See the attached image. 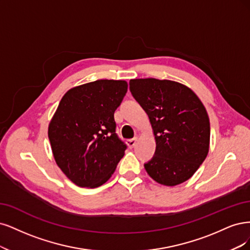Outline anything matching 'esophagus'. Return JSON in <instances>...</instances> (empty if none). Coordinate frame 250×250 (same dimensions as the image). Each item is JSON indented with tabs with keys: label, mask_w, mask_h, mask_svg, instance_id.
Returning a JSON list of instances; mask_svg holds the SVG:
<instances>
[{
	"label": "esophagus",
	"mask_w": 250,
	"mask_h": 250,
	"mask_svg": "<svg viewBox=\"0 0 250 250\" xmlns=\"http://www.w3.org/2000/svg\"><path fill=\"white\" fill-rule=\"evenodd\" d=\"M137 141H138V138H137V137H135V138H133V139L127 140V146L132 148V147H134L136 146Z\"/></svg>",
	"instance_id": "obj_1"
}]
</instances>
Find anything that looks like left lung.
Returning a JSON list of instances; mask_svg holds the SVG:
<instances>
[{
    "label": "left lung",
    "instance_id": "8db88e82",
    "mask_svg": "<svg viewBox=\"0 0 250 250\" xmlns=\"http://www.w3.org/2000/svg\"><path fill=\"white\" fill-rule=\"evenodd\" d=\"M133 98L149 117L155 155L144 164L152 180L175 186L189 180L203 164L210 146V120L190 88L169 80L134 79Z\"/></svg>",
    "mask_w": 250,
    "mask_h": 250
}]
</instances>
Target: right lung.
Masks as SVG:
<instances>
[{
	"label": "right lung",
	"instance_id": "obj_1",
	"mask_svg": "<svg viewBox=\"0 0 250 250\" xmlns=\"http://www.w3.org/2000/svg\"><path fill=\"white\" fill-rule=\"evenodd\" d=\"M127 91L125 81L98 80L68 90L49 125L56 163L79 187L106 183L125 155L114 112Z\"/></svg>",
	"mask_w": 250,
	"mask_h": 250
}]
</instances>
